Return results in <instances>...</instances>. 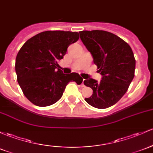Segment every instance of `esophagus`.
<instances>
[{"label": "esophagus", "mask_w": 153, "mask_h": 153, "mask_svg": "<svg viewBox=\"0 0 153 153\" xmlns=\"http://www.w3.org/2000/svg\"><path fill=\"white\" fill-rule=\"evenodd\" d=\"M84 79L83 80V82H82V84H81V87H84L85 85H84Z\"/></svg>", "instance_id": "1"}]
</instances>
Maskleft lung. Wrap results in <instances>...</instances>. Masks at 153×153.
I'll list each match as a JSON object with an SVG mask.
<instances>
[{
    "label": "left lung",
    "mask_w": 153,
    "mask_h": 153,
    "mask_svg": "<svg viewBox=\"0 0 153 153\" xmlns=\"http://www.w3.org/2000/svg\"><path fill=\"white\" fill-rule=\"evenodd\" d=\"M79 33L102 76L100 82L92 78L84 80V85L93 90L85 102L98 109L111 107L125 94L134 77L136 60L131 48L118 36L104 30Z\"/></svg>",
    "instance_id": "1"
}]
</instances>
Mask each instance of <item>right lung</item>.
<instances>
[{"label":"right lung","mask_w":153,"mask_h":153,"mask_svg":"<svg viewBox=\"0 0 153 153\" xmlns=\"http://www.w3.org/2000/svg\"><path fill=\"white\" fill-rule=\"evenodd\" d=\"M79 39L77 32L45 31L25 43L15 63L17 81L25 97L34 105L46 107L60 100L69 82L80 85L79 74H64L58 62L68 46Z\"/></svg>","instance_id":"add662e5"}]
</instances>
